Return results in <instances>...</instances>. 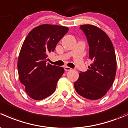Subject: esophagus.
<instances>
[{
  "instance_id": "1",
  "label": "esophagus",
  "mask_w": 128,
  "mask_h": 128,
  "mask_svg": "<svg viewBox=\"0 0 128 128\" xmlns=\"http://www.w3.org/2000/svg\"><path fill=\"white\" fill-rule=\"evenodd\" d=\"M72 69V68H69V67H68V66H65L64 67V70H65L66 71H69V70H70Z\"/></svg>"
}]
</instances>
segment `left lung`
I'll use <instances>...</instances> for the list:
<instances>
[{
	"instance_id": "1",
	"label": "left lung",
	"mask_w": 128,
	"mask_h": 128,
	"mask_svg": "<svg viewBox=\"0 0 128 128\" xmlns=\"http://www.w3.org/2000/svg\"><path fill=\"white\" fill-rule=\"evenodd\" d=\"M90 46L89 59L92 63L85 72H80L74 83L75 91L80 96L97 100L106 95L111 88L116 72L115 50L107 34L91 24L80 26Z\"/></svg>"
}]
</instances>
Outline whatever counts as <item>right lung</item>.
<instances>
[{
    "mask_svg": "<svg viewBox=\"0 0 128 128\" xmlns=\"http://www.w3.org/2000/svg\"><path fill=\"white\" fill-rule=\"evenodd\" d=\"M68 30V27L42 24L26 37L18 56V71L20 82L32 99L42 100L54 92L64 69L46 63L47 58Z\"/></svg>",
    "mask_w": 128,
    "mask_h": 128,
    "instance_id": "add662e5",
    "label": "right lung"
}]
</instances>
